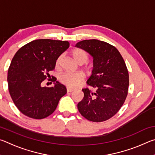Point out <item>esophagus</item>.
Returning a JSON list of instances; mask_svg holds the SVG:
<instances>
[{
  "mask_svg": "<svg viewBox=\"0 0 155 155\" xmlns=\"http://www.w3.org/2000/svg\"><path fill=\"white\" fill-rule=\"evenodd\" d=\"M74 91V89L67 87V92H72V91Z\"/></svg>",
  "mask_w": 155,
  "mask_h": 155,
  "instance_id": "esophagus-1",
  "label": "esophagus"
}]
</instances>
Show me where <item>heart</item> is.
Listing matches in <instances>:
<instances>
[{
	"instance_id": "b5f03b06",
	"label": "heart",
	"mask_w": 155,
	"mask_h": 155,
	"mask_svg": "<svg viewBox=\"0 0 155 155\" xmlns=\"http://www.w3.org/2000/svg\"><path fill=\"white\" fill-rule=\"evenodd\" d=\"M71 54L76 62L78 64H83L87 61L89 59L88 54L84 50L81 48H74L71 52ZM61 57H59L56 60V67H59L61 64ZM83 70L86 72H89L91 70L90 66L86 65L83 68ZM83 79V74L81 72H65L59 75V81L63 85L67 86L70 88H74L79 85Z\"/></svg>"
}]
</instances>
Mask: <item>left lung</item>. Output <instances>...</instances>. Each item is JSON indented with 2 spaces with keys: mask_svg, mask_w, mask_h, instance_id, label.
<instances>
[{
  "mask_svg": "<svg viewBox=\"0 0 155 155\" xmlns=\"http://www.w3.org/2000/svg\"><path fill=\"white\" fill-rule=\"evenodd\" d=\"M93 57L92 74L87 81L94 88L83 89V99L78 103L80 114L95 122L106 121L118 112L127 98L129 76L124 60L115 46L98 40L76 44Z\"/></svg>",
  "mask_w": 155,
  "mask_h": 155,
  "instance_id": "8db88e82",
  "label": "left lung"
}]
</instances>
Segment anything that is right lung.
Returning <instances> with one entry per match:
<instances>
[{
	"mask_svg": "<svg viewBox=\"0 0 155 155\" xmlns=\"http://www.w3.org/2000/svg\"><path fill=\"white\" fill-rule=\"evenodd\" d=\"M68 41L41 39L33 40L18 50L7 73L8 89L18 110L31 118L40 120L56 109L66 87L56 81L52 87H41L49 72L54 69L56 60L69 48Z\"/></svg>",
	"mask_w": 155,
	"mask_h": 155,
	"instance_id": "add662e5",
	"label": "right lung"
}]
</instances>
